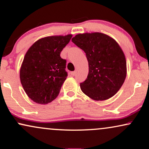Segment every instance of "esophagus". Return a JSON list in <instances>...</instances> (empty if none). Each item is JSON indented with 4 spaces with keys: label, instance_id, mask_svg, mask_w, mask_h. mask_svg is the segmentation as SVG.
Masks as SVG:
<instances>
[{
    "label": "esophagus",
    "instance_id": "esophagus-1",
    "mask_svg": "<svg viewBox=\"0 0 149 149\" xmlns=\"http://www.w3.org/2000/svg\"><path fill=\"white\" fill-rule=\"evenodd\" d=\"M75 74H76V72H70V74H71V75H72V76H74Z\"/></svg>",
    "mask_w": 149,
    "mask_h": 149
}]
</instances>
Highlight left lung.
Returning <instances> with one entry per match:
<instances>
[{"label":"left lung","mask_w":149,"mask_h":149,"mask_svg":"<svg viewBox=\"0 0 149 149\" xmlns=\"http://www.w3.org/2000/svg\"><path fill=\"white\" fill-rule=\"evenodd\" d=\"M72 41L84 51L88 61L89 73L80 84L81 91L96 101L115 95L127 74L125 57L117 42L100 32L79 34Z\"/></svg>","instance_id":"1"}]
</instances>
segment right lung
Wrapping results in <instances>:
<instances>
[{
  "mask_svg": "<svg viewBox=\"0 0 149 149\" xmlns=\"http://www.w3.org/2000/svg\"><path fill=\"white\" fill-rule=\"evenodd\" d=\"M72 37L68 34L43 38L27 51L20 78L26 93L34 102L47 104L57 97L68 76L66 60L60 53Z\"/></svg>",
  "mask_w": 149,
  "mask_h": 149,
  "instance_id": "1",
  "label": "right lung"
}]
</instances>
